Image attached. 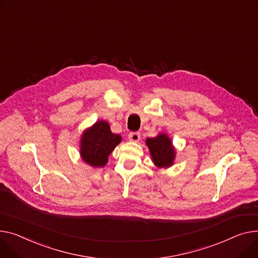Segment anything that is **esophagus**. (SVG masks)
<instances>
[{"label": "esophagus", "instance_id": "obj_1", "mask_svg": "<svg viewBox=\"0 0 258 258\" xmlns=\"http://www.w3.org/2000/svg\"><path fill=\"white\" fill-rule=\"evenodd\" d=\"M141 138V135L139 132H134L128 134V140L132 142H139Z\"/></svg>", "mask_w": 258, "mask_h": 258}]
</instances>
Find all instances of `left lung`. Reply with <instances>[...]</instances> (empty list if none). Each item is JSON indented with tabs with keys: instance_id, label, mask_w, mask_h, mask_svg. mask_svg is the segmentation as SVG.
<instances>
[{
	"instance_id": "left-lung-1",
	"label": "left lung",
	"mask_w": 258,
	"mask_h": 258,
	"mask_svg": "<svg viewBox=\"0 0 258 258\" xmlns=\"http://www.w3.org/2000/svg\"><path fill=\"white\" fill-rule=\"evenodd\" d=\"M151 161L158 168H169L174 164L176 150L172 141L166 133H160L154 138H147L145 141Z\"/></svg>"
}]
</instances>
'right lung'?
I'll use <instances>...</instances> for the list:
<instances>
[{
    "label": "right lung",
    "instance_id": "1",
    "mask_svg": "<svg viewBox=\"0 0 258 258\" xmlns=\"http://www.w3.org/2000/svg\"><path fill=\"white\" fill-rule=\"evenodd\" d=\"M121 142V136L111 132L106 120H98L92 126L86 128L80 139L81 159L93 168L107 165L109 156Z\"/></svg>",
    "mask_w": 258,
    "mask_h": 258
}]
</instances>
